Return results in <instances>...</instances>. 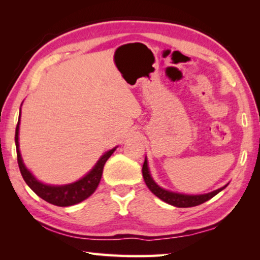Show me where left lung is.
<instances>
[{
	"mask_svg": "<svg viewBox=\"0 0 260 260\" xmlns=\"http://www.w3.org/2000/svg\"><path fill=\"white\" fill-rule=\"evenodd\" d=\"M142 174H143L144 182H146V184L148 186V188L150 189L151 192L155 193L158 199L164 201L165 203L171 204L173 206H177V208H191V206L200 205L202 203H204V202L211 200L212 197L217 195L218 192H220L222 189H225L227 187V184H226L225 187L219 188V189H217V190L211 191L208 193H203V195H184V193L165 190V189L160 188L152 180L150 172H149V169H148L147 157H146V159H144L143 166H142Z\"/></svg>",
	"mask_w": 260,
	"mask_h": 260,
	"instance_id": "obj_1",
	"label": "left lung"
}]
</instances>
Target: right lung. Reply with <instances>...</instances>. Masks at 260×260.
<instances>
[{
    "mask_svg": "<svg viewBox=\"0 0 260 260\" xmlns=\"http://www.w3.org/2000/svg\"><path fill=\"white\" fill-rule=\"evenodd\" d=\"M19 121L20 116L18 119V124L16 127V135H15V142L17 148V160H18L20 173L23 175L25 182L27 186L32 189V190L37 193L39 197L50 204H54L57 206H71L74 204L80 203V202L88 199L91 193H93L96 188H98L99 183L101 181L103 173V167L105 162L110 158L116 150V148L111 149L104 153V155L100 158L96 165L93 167V170L89 173L86 174L82 179L79 180L77 182L64 184V186H50V184H45L39 181L34 178V175L26 169L24 165L23 159H21L20 151H19V142H18V134H19Z\"/></svg>",
    "mask_w": 260,
    "mask_h": 260,
    "instance_id": "obj_1",
    "label": "right lung"
}]
</instances>
